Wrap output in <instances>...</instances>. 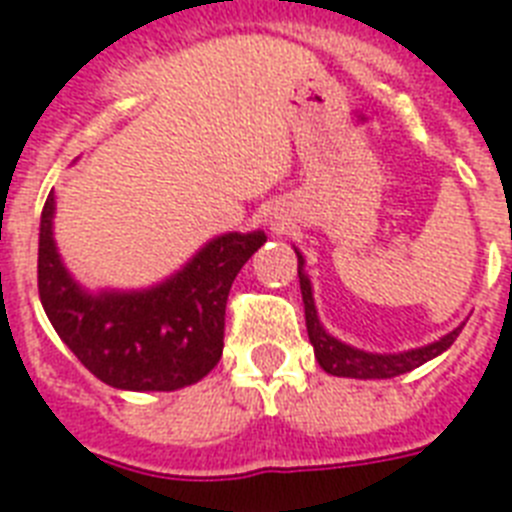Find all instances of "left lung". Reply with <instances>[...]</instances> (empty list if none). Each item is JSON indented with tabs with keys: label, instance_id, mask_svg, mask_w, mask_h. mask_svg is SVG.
I'll list each match as a JSON object with an SVG mask.
<instances>
[{
	"label": "left lung",
	"instance_id": "obj_1",
	"mask_svg": "<svg viewBox=\"0 0 512 512\" xmlns=\"http://www.w3.org/2000/svg\"><path fill=\"white\" fill-rule=\"evenodd\" d=\"M297 276H300V292H303L305 303V327H308V337H311L316 361H319L324 372L335 374V377H353V380H388V377H398V374L412 372V369L422 366L430 358L441 356L446 348H452V342L462 332V327H457L454 332L441 337V340L422 345V348L404 350V353H366V350H358L353 345H345V342H340L321 327L316 303H313L311 279L305 273V260L300 252H297Z\"/></svg>",
	"mask_w": 512,
	"mask_h": 512
}]
</instances>
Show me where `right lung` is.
Listing matches in <instances>:
<instances>
[{
    "mask_svg": "<svg viewBox=\"0 0 512 512\" xmlns=\"http://www.w3.org/2000/svg\"><path fill=\"white\" fill-rule=\"evenodd\" d=\"M55 196L39 223V300L71 353L119 390H177L207 377L223 356L225 303L263 231L207 241L162 284L92 295L71 279L52 239Z\"/></svg>",
    "mask_w": 512,
    "mask_h": 512,
    "instance_id": "right-lung-1",
    "label": "right lung"
}]
</instances>
